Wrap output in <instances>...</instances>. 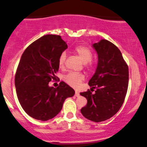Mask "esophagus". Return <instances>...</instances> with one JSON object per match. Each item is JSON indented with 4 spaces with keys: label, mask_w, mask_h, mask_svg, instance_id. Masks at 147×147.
I'll use <instances>...</instances> for the list:
<instances>
[{
    "label": "esophagus",
    "mask_w": 147,
    "mask_h": 147,
    "mask_svg": "<svg viewBox=\"0 0 147 147\" xmlns=\"http://www.w3.org/2000/svg\"><path fill=\"white\" fill-rule=\"evenodd\" d=\"M75 95L76 97H79V95H80V94H79L78 92H77V91H75Z\"/></svg>",
    "instance_id": "34e87169"
}]
</instances>
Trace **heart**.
Returning <instances> with one entry per match:
<instances>
[{
  "label": "heart",
  "instance_id": "heart-1",
  "mask_svg": "<svg viewBox=\"0 0 147 147\" xmlns=\"http://www.w3.org/2000/svg\"><path fill=\"white\" fill-rule=\"evenodd\" d=\"M74 52L80 57L84 63H86V66H92V62L91 59L92 57V53L90 49L85 45H77L74 48ZM66 59V53L63 52L61 53L59 57V65L61 68H63ZM84 79V76L81 73L76 72H70L63 77V80L70 86L76 88L79 86Z\"/></svg>",
  "mask_w": 147,
  "mask_h": 147
}]
</instances>
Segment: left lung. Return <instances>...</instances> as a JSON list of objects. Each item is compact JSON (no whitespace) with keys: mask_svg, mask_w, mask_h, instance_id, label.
<instances>
[{"mask_svg":"<svg viewBox=\"0 0 147 147\" xmlns=\"http://www.w3.org/2000/svg\"><path fill=\"white\" fill-rule=\"evenodd\" d=\"M92 46L98 63L88 82L92 88L80 93L88 102L81 113L89 120L99 122L113 117L122 107L129 86V67L120 50L111 42L102 39Z\"/></svg>","mask_w":147,"mask_h":147,"instance_id":"left-lung-1","label":"left lung"}]
</instances>
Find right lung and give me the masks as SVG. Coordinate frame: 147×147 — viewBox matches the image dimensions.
Instances as JSON below:
<instances>
[{"instance_id": "right-lung-1", "label": "right lung", "mask_w": 147, "mask_h": 147, "mask_svg": "<svg viewBox=\"0 0 147 147\" xmlns=\"http://www.w3.org/2000/svg\"><path fill=\"white\" fill-rule=\"evenodd\" d=\"M68 48L59 35L48 34L34 41L22 55L15 75V86L20 104L30 117L41 121L55 117L64 101L75 95L65 82L57 88L48 84L55 80L59 57Z\"/></svg>"}]
</instances>
